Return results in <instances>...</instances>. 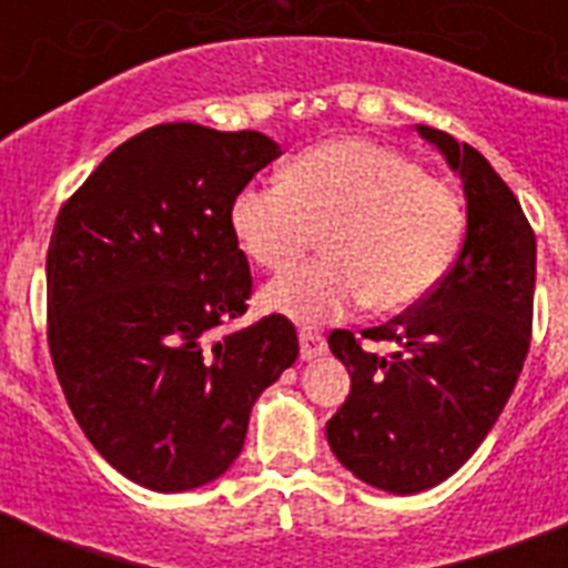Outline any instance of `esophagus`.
I'll use <instances>...</instances> for the list:
<instances>
[{
    "instance_id": "esophagus-1",
    "label": "esophagus",
    "mask_w": 568,
    "mask_h": 568,
    "mask_svg": "<svg viewBox=\"0 0 568 568\" xmlns=\"http://www.w3.org/2000/svg\"><path fill=\"white\" fill-rule=\"evenodd\" d=\"M327 354V342H324V336H318V333H306L303 329L301 333V359L303 363H312V359H318V356Z\"/></svg>"
}]
</instances>
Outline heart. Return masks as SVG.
Returning a JSON list of instances; mask_svg holds the SVG:
<instances>
[{"label":"heart","mask_w":568,"mask_h":568,"mask_svg":"<svg viewBox=\"0 0 568 568\" xmlns=\"http://www.w3.org/2000/svg\"><path fill=\"white\" fill-rule=\"evenodd\" d=\"M232 232L256 265L280 271L324 232L327 258L265 285L262 303L301 324L354 310L404 312L436 288L463 235L457 194L406 155L363 138L301 153L285 180L253 182L232 203Z\"/></svg>","instance_id":"b5f03b06"}]
</instances>
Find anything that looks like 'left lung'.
Here are the masks:
<instances>
[{"mask_svg":"<svg viewBox=\"0 0 568 568\" xmlns=\"http://www.w3.org/2000/svg\"><path fill=\"white\" fill-rule=\"evenodd\" d=\"M459 173L466 239L448 274L424 301L383 327L388 356L365 351L347 329L329 351L351 374V395L327 422L338 463L363 484L415 495L448 480L498 422L530 347L537 239L519 200L475 146L415 126Z\"/></svg>","mask_w":568,"mask_h":568,"instance_id":"1","label":"left lung"}]
</instances>
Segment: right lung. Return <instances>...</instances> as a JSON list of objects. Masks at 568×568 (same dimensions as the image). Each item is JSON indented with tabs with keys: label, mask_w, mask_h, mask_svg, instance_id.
<instances>
[{
	"label": "right lung",
	"mask_w": 568,
	"mask_h": 568,
	"mask_svg": "<svg viewBox=\"0 0 568 568\" xmlns=\"http://www.w3.org/2000/svg\"><path fill=\"white\" fill-rule=\"evenodd\" d=\"M283 150L262 132L162 123L129 138L58 212L49 351L91 445L132 484L189 493L244 448L250 409L297 359L283 315L247 312L232 203Z\"/></svg>",
	"instance_id": "add662e5"
}]
</instances>
